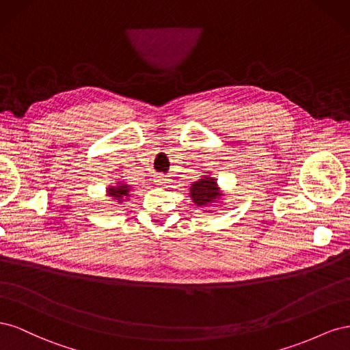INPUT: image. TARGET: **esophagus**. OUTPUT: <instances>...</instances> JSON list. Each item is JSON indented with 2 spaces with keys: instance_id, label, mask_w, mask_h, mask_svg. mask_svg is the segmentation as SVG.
Listing matches in <instances>:
<instances>
[{
  "instance_id": "34e87169",
  "label": "esophagus",
  "mask_w": 350,
  "mask_h": 350,
  "mask_svg": "<svg viewBox=\"0 0 350 350\" xmlns=\"http://www.w3.org/2000/svg\"><path fill=\"white\" fill-rule=\"evenodd\" d=\"M154 183L157 185H161V187H169V184H171V181H169V179L165 175H156Z\"/></svg>"
}]
</instances>
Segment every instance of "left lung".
<instances>
[{
	"mask_svg": "<svg viewBox=\"0 0 350 350\" xmlns=\"http://www.w3.org/2000/svg\"><path fill=\"white\" fill-rule=\"evenodd\" d=\"M220 189L215 178L203 176L189 187V197L193 198V203L198 207H206L213 203H219L221 200Z\"/></svg>",
	"mask_w": 350,
	"mask_h": 350,
	"instance_id": "1",
	"label": "left lung"
}]
</instances>
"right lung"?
<instances>
[{
	"label": "right lung",
	"instance_id": "right-lung-1",
	"mask_svg": "<svg viewBox=\"0 0 350 350\" xmlns=\"http://www.w3.org/2000/svg\"><path fill=\"white\" fill-rule=\"evenodd\" d=\"M130 191H131V187L129 184H124V183H118L116 187H109L108 188V196L112 197V200L118 201H125L126 198L130 197Z\"/></svg>",
	"mask_w": 350,
	"mask_h": 350
}]
</instances>
